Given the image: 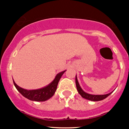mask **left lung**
Masks as SVG:
<instances>
[{
  "label": "left lung",
  "instance_id": "left-lung-1",
  "mask_svg": "<svg viewBox=\"0 0 129 129\" xmlns=\"http://www.w3.org/2000/svg\"><path fill=\"white\" fill-rule=\"evenodd\" d=\"M75 84H76V87L77 89L78 92L79 93V94L84 99H86L89 100V101H102V100H104V99L107 97L110 93H107V94L105 95H92L89 94V93H86V92H84L82 89L80 87V85H79V82H78L77 79V76H75Z\"/></svg>",
  "mask_w": 129,
  "mask_h": 129
}]
</instances>
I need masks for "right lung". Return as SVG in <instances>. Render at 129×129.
I'll return each mask as SVG.
<instances>
[{
  "label": "right lung",
  "instance_id": "add662e5",
  "mask_svg": "<svg viewBox=\"0 0 129 129\" xmlns=\"http://www.w3.org/2000/svg\"><path fill=\"white\" fill-rule=\"evenodd\" d=\"M65 72H66V71L60 72L59 74H57L55 79L47 86L45 87L42 89L37 90H28L24 89L18 86L14 80H13V82H14V85L17 89V90L25 98L28 99L30 101L43 102V101H47L54 95L55 91H56L58 82H59L62 75Z\"/></svg>",
  "mask_w": 129,
  "mask_h": 129
}]
</instances>
